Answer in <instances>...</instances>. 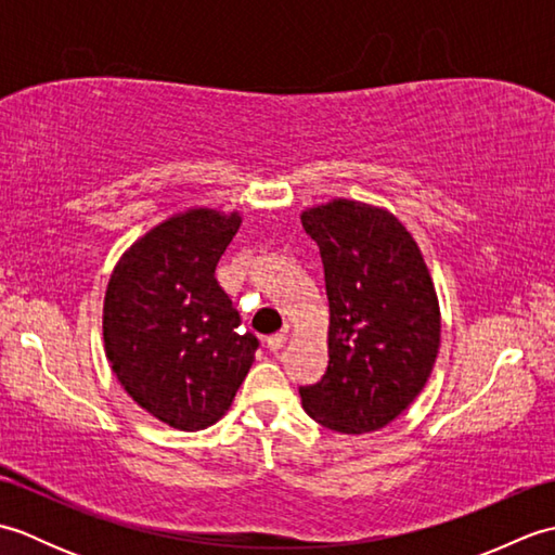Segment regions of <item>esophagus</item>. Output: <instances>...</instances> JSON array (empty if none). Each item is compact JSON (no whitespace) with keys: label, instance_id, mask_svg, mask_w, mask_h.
Wrapping results in <instances>:
<instances>
[{"label":"esophagus","instance_id":"esophagus-1","mask_svg":"<svg viewBox=\"0 0 555 555\" xmlns=\"http://www.w3.org/2000/svg\"><path fill=\"white\" fill-rule=\"evenodd\" d=\"M264 346H267V350H271V352H279L281 348L286 346V334H271V336H267Z\"/></svg>","mask_w":555,"mask_h":555}]
</instances>
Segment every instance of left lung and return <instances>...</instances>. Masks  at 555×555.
<instances>
[{
	"mask_svg": "<svg viewBox=\"0 0 555 555\" xmlns=\"http://www.w3.org/2000/svg\"><path fill=\"white\" fill-rule=\"evenodd\" d=\"M320 247L328 300V367L300 386L326 429L376 431L427 384L439 352V300L417 243L393 215L352 199L302 211Z\"/></svg>",
	"mask_w": 555,
	"mask_h": 555,
	"instance_id": "left-lung-1",
	"label": "left lung"
}]
</instances>
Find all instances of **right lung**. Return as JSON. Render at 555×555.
<instances>
[{
	"label": "right lung",
	"mask_w": 555,
	"mask_h": 555,
	"mask_svg": "<svg viewBox=\"0 0 555 555\" xmlns=\"http://www.w3.org/2000/svg\"><path fill=\"white\" fill-rule=\"evenodd\" d=\"M238 227L235 211L171 217L119 259L104 296V348L116 379L176 429L215 424L259 346L215 279Z\"/></svg>",
	"instance_id": "1"
}]
</instances>
